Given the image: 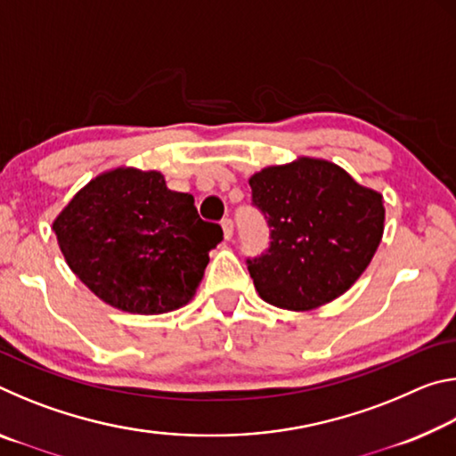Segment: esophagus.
<instances>
[{
	"mask_svg": "<svg viewBox=\"0 0 456 456\" xmlns=\"http://www.w3.org/2000/svg\"><path fill=\"white\" fill-rule=\"evenodd\" d=\"M221 227H223V235H225V239L229 241L231 237H233V221H231L229 217H225L221 221Z\"/></svg>",
	"mask_w": 456,
	"mask_h": 456,
	"instance_id": "1",
	"label": "esophagus"
}]
</instances>
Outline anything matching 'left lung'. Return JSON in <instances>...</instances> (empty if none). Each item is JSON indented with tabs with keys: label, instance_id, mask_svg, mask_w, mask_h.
<instances>
[{
	"label": "left lung",
	"instance_id": "obj_1",
	"mask_svg": "<svg viewBox=\"0 0 456 456\" xmlns=\"http://www.w3.org/2000/svg\"><path fill=\"white\" fill-rule=\"evenodd\" d=\"M269 247L247 259L256 289L285 310H314L348 291L384 233L382 195L334 163L302 157L249 179Z\"/></svg>",
	"mask_w": 456,
	"mask_h": 456
}]
</instances>
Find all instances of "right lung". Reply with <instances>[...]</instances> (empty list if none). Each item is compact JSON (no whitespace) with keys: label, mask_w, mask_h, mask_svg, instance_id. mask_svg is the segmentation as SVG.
Listing matches in <instances>:
<instances>
[{"label":"right lung","mask_w":456,"mask_h":456,"mask_svg":"<svg viewBox=\"0 0 456 456\" xmlns=\"http://www.w3.org/2000/svg\"><path fill=\"white\" fill-rule=\"evenodd\" d=\"M53 231L68 265L92 293L142 315L187 304L223 239L221 225L199 217L192 195L138 168L92 179L58 215Z\"/></svg>","instance_id":"add662e5"}]
</instances>
